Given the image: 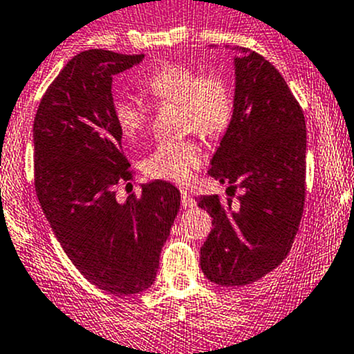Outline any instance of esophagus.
Returning <instances> with one entry per match:
<instances>
[{
	"mask_svg": "<svg viewBox=\"0 0 354 354\" xmlns=\"http://www.w3.org/2000/svg\"><path fill=\"white\" fill-rule=\"evenodd\" d=\"M181 205H183V209H194L195 207V200L187 190H181Z\"/></svg>",
	"mask_w": 354,
	"mask_h": 354,
	"instance_id": "obj_1",
	"label": "esophagus"
}]
</instances>
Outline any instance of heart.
Wrapping results in <instances>:
<instances>
[{"mask_svg":"<svg viewBox=\"0 0 354 354\" xmlns=\"http://www.w3.org/2000/svg\"><path fill=\"white\" fill-rule=\"evenodd\" d=\"M156 104H176L183 131H197L219 138L230 128L234 114L233 88L219 75H203L195 68L166 63L142 82ZM113 118L127 140L140 137L149 124V106L135 95H120L113 102ZM205 151L194 138L162 142L144 160V173L154 180L187 183L205 162Z\"/></svg>","mask_w":354,"mask_h":354,"instance_id":"b5f03b06","label":"heart"}]
</instances>
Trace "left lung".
I'll return each mask as SVG.
<instances>
[{
	"label": "left lung",
	"instance_id": "obj_1",
	"mask_svg": "<svg viewBox=\"0 0 354 354\" xmlns=\"http://www.w3.org/2000/svg\"><path fill=\"white\" fill-rule=\"evenodd\" d=\"M234 114L209 176L240 187L238 202L197 198L214 230L200 248L210 283L245 286L276 269L291 250L305 205L306 127L283 75L259 53L234 48Z\"/></svg>",
	"mask_w": 354,
	"mask_h": 354
}]
</instances>
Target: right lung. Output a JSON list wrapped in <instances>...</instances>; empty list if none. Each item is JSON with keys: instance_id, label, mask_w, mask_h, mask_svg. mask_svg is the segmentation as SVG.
<instances>
[{"instance_id": "obj_1", "label": "right lung", "mask_w": 354, "mask_h": 354, "mask_svg": "<svg viewBox=\"0 0 354 354\" xmlns=\"http://www.w3.org/2000/svg\"><path fill=\"white\" fill-rule=\"evenodd\" d=\"M144 55L88 49L66 63L42 95L34 120V181L39 203L68 259L94 286L137 295L154 284L162 245L180 210L167 181L142 185L118 202L131 180L113 118L114 75Z\"/></svg>"}]
</instances>
